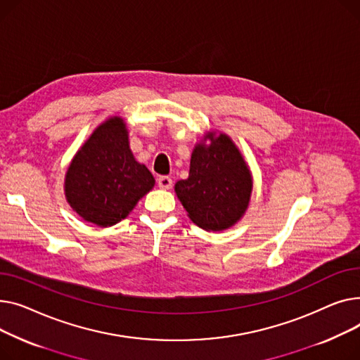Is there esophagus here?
<instances>
[{
  "instance_id": "1",
  "label": "esophagus",
  "mask_w": 360,
  "mask_h": 360,
  "mask_svg": "<svg viewBox=\"0 0 360 360\" xmlns=\"http://www.w3.org/2000/svg\"><path fill=\"white\" fill-rule=\"evenodd\" d=\"M157 183H158V187H161V188H164V190L172 188V186H173V180H172L170 177H168V176H160L158 180H157Z\"/></svg>"
}]
</instances>
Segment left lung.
Masks as SVG:
<instances>
[{"mask_svg": "<svg viewBox=\"0 0 360 360\" xmlns=\"http://www.w3.org/2000/svg\"><path fill=\"white\" fill-rule=\"evenodd\" d=\"M251 187V174L240 151L221 134L210 138V145L195 148L188 179L176 183V193L196 225L222 231L245 212Z\"/></svg>", "mask_w": 360, "mask_h": 360, "instance_id": "1", "label": "left lung"}]
</instances>
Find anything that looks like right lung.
<instances>
[{"mask_svg": "<svg viewBox=\"0 0 360 360\" xmlns=\"http://www.w3.org/2000/svg\"><path fill=\"white\" fill-rule=\"evenodd\" d=\"M150 170L135 161L120 117L100 124L74 157L65 179V195L75 212L98 226L128 217L154 187Z\"/></svg>", "mask_w": 360, "mask_h": 360, "instance_id": "1", "label": "right lung"}]
</instances>
